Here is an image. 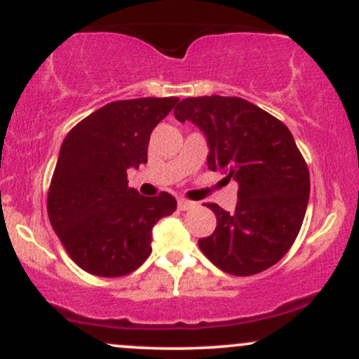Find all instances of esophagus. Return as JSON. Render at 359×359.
I'll list each match as a JSON object with an SVG mask.
<instances>
[{"mask_svg":"<svg viewBox=\"0 0 359 359\" xmlns=\"http://www.w3.org/2000/svg\"><path fill=\"white\" fill-rule=\"evenodd\" d=\"M196 208V204L191 203V201L187 199H179V209L180 211H189V209Z\"/></svg>","mask_w":359,"mask_h":359,"instance_id":"34e87169","label":"esophagus"}]
</instances>
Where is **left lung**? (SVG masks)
<instances>
[{
    "label": "left lung",
    "instance_id": "8db88e82",
    "mask_svg": "<svg viewBox=\"0 0 359 359\" xmlns=\"http://www.w3.org/2000/svg\"><path fill=\"white\" fill-rule=\"evenodd\" d=\"M175 118L192 121L209 145L208 167L238 182L233 212L205 204L217 226L199 248L217 269L248 277L270 269L294 245L311 192V179L290 130L241 97H187Z\"/></svg>",
    "mask_w": 359,
    "mask_h": 359
}]
</instances>
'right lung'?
<instances>
[{"instance_id": "1", "label": "right lung", "mask_w": 359, "mask_h": 359, "mask_svg": "<svg viewBox=\"0 0 359 359\" xmlns=\"http://www.w3.org/2000/svg\"><path fill=\"white\" fill-rule=\"evenodd\" d=\"M179 97H138L102 106L77 123L60 147L48 189L53 231L82 270L123 277L151 253V229L177 209L168 192L143 197L126 170L147 163L154 128Z\"/></svg>"}]
</instances>
